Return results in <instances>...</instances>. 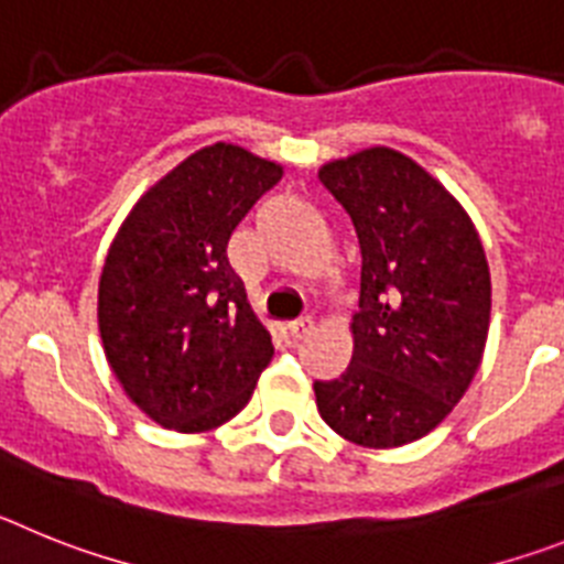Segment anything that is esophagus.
<instances>
[{
    "instance_id": "34e87169",
    "label": "esophagus",
    "mask_w": 564,
    "mask_h": 564,
    "mask_svg": "<svg viewBox=\"0 0 564 564\" xmlns=\"http://www.w3.org/2000/svg\"><path fill=\"white\" fill-rule=\"evenodd\" d=\"M312 329H315V321H312L310 315L297 317V321L289 323V335L295 337V340H303L306 335H312Z\"/></svg>"
}]
</instances>
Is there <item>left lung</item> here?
I'll return each mask as SVG.
<instances>
[{"mask_svg": "<svg viewBox=\"0 0 564 564\" xmlns=\"http://www.w3.org/2000/svg\"><path fill=\"white\" fill-rule=\"evenodd\" d=\"M317 178L364 254L355 355L340 377L315 380L317 411L357 445H405L443 423L477 375L491 317L486 252L465 209L398 150L371 147Z\"/></svg>", "mask_w": 564, "mask_h": 564, "instance_id": "1", "label": "left lung"}]
</instances>
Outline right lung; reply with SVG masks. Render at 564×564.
I'll return each instance as SVG.
<instances>
[{
  "label": "right lung",
  "mask_w": 564,
  "mask_h": 564,
  "mask_svg": "<svg viewBox=\"0 0 564 564\" xmlns=\"http://www.w3.org/2000/svg\"><path fill=\"white\" fill-rule=\"evenodd\" d=\"M283 170L243 147H204L127 215L99 281V332L121 389L164 429L209 431L252 398L275 346L227 243Z\"/></svg>",
  "instance_id": "obj_1"
}]
</instances>
